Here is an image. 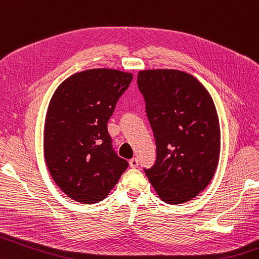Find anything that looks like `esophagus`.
Returning <instances> with one entry per match:
<instances>
[{"label":"esophagus","mask_w":259,"mask_h":259,"mask_svg":"<svg viewBox=\"0 0 259 259\" xmlns=\"http://www.w3.org/2000/svg\"><path fill=\"white\" fill-rule=\"evenodd\" d=\"M130 166L131 167H134V169H136V167H138V165H139V161H138V159L137 158H132L131 160H130Z\"/></svg>","instance_id":"obj_1"}]
</instances>
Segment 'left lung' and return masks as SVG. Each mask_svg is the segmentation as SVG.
<instances>
[{
  "label": "left lung",
  "mask_w": 259,
  "mask_h": 259,
  "mask_svg": "<svg viewBox=\"0 0 259 259\" xmlns=\"http://www.w3.org/2000/svg\"><path fill=\"white\" fill-rule=\"evenodd\" d=\"M157 160L144 169L162 201L182 204L212 181L221 151V129L211 95L195 77L176 69L140 70Z\"/></svg>",
  "instance_id": "obj_1"
}]
</instances>
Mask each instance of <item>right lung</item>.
I'll return each mask as SVG.
<instances>
[{
    "label": "right lung",
    "mask_w": 259,
    "mask_h": 259,
    "mask_svg": "<svg viewBox=\"0 0 259 259\" xmlns=\"http://www.w3.org/2000/svg\"><path fill=\"white\" fill-rule=\"evenodd\" d=\"M131 73L95 68L65 79L54 93L44 125V155L54 181L71 200H104L128 167L113 151L107 122Z\"/></svg>",
    "instance_id": "obj_1"
}]
</instances>
